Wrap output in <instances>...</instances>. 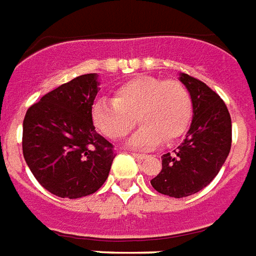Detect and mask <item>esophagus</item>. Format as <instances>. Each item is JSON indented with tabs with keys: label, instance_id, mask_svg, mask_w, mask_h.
<instances>
[{
	"label": "esophagus",
	"instance_id": "obj_1",
	"mask_svg": "<svg viewBox=\"0 0 256 256\" xmlns=\"http://www.w3.org/2000/svg\"><path fill=\"white\" fill-rule=\"evenodd\" d=\"M132 157H136L138 160H145L148 156L146 154H141V153H132Z\"/></svg>",
	"mask_w": 256,
	"mask_h": 256
}]
</instances>
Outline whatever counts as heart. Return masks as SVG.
<instances>
[{"label":"heart","mask_w":256,"mask_h":256,"mask_svg":"<svg viewBox=\"0 0 256 256\" xmlns=\"http://www.w3.org/2000/svg\"><path fill=\"white\" fill-rule=\"evenodd\" d=\"M91 115L95 128L112 141L128 136L136 118L142 126L130 145L148 149L185 132L192 116V98L180 80L136 76L118 86L112 99H98Z\"/></svg>","instance_id":"1"}]
</instances>
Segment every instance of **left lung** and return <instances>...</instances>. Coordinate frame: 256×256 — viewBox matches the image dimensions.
<instances>
[{"label": "left lung", "mask_w": 256, "mask_h": 256, "mask_svg": "<svg viewBox=\"0 0 256 256\" xmlns=\"http://www.w3.org/2000/svg\"><path fill=\"white\" fill-rule=\"evenodd\" d=\"M180 80L192 98V124L182 144L161 157L162 169L150 181L157 192L176 198L206 188L226 162L232 142L231 115L223 99L188 74H181Z\"/></svg>", "instance_id": "1"}]
</instances>
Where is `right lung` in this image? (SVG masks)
Segmentation results:
<instances>
[{"mask_svg": "<svg viewBox=\"0 0 256 256\" xmlns=\"http://www.w3.org/2000/svg\"><path fill=\"white\" fill-rule=\"evenodd\" d=\"M95 74H86L46 94L22 124V153L40 184L58 198L92 194L108 177L116 156L92 124Z\"/></svg>", "mask_w": 256, "mask_h": 256, "instance_id": "obj_1", "label": "right lung"}]
</instances>
